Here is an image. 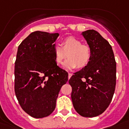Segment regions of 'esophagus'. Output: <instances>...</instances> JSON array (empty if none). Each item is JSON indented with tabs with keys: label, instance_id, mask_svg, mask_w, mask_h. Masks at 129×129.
Here are the masks:
<instances>
[{
	"label": "esophagus",
	"instance_id": "34e87169",
	"mask_svg": "<svg viewBox=\"0 0 129 129\" xmlns=\"http://www.w3.org/2000/svg\"><path fill=\"white\" fill-rule=\"evenodd\" d=\"M72 76V73H68V78L70 79V78H71V76Z\"/></svg>",
	"mask_w": 129,
	"mask_h": 129
}]
</instances>
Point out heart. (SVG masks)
<instances>
[{"instance_id": "heart-1", "label": "heart", "mask_w": 129, "mask_h": 129, "mask_svg": "<svg viewBox=\"0 0 129 129\" xmlns=\"http://www.w3.org/2000/svg\"><path fill=\"white\" fill-rule=\"evenodd\" d=\"M63 47L58 44L53 46L55 61L57 65L62 64L66 57L68 59L64 63V68L68 70L84 68L88 65L91 58V51L88 45H83L82 42L74 37H68L62 43Z\"/></svg>"}]
</instances>
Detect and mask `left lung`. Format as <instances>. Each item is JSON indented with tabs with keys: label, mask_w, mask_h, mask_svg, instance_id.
Instances as JSON below:
<instances>
[{
	"label": "left lung",
	"mask_w": 129,
	"mask_h": 129,
	"mask_svg": "<svg viewBox=\"0 0 129 129\" xmlns=\"http://www.w3.org/2000/svg\"><path fill=\"white\" fill-rule=\"evenodd\" d=\"M91 51L87 66L74 73L69 84L75 110L80 116L92 118L108 108L115 91L116 63L110 43L94 29L82 33Z\"/></svg>",
	"instance_id": "1"
}]
</instances>
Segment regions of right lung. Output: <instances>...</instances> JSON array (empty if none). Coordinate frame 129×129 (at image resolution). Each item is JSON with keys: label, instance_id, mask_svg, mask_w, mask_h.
<instances>
[{"label": "right lung", "instance_id": "right-lung-1", "mask_svg": "<svg viewBox=\"0 0 129 129\" xmlns=\"http://www.w3.org/2000/svg\"><path fill=\"white\" fill-rule=\"evenodd\" d=\"M59 34L36 31L19 45L15 63V93L19 105L33 118L48 116L55 110L68 74L55 61L54 43Z\"/></svg>", "mask_w": 129, "mask_h": 129}]
</instances>
